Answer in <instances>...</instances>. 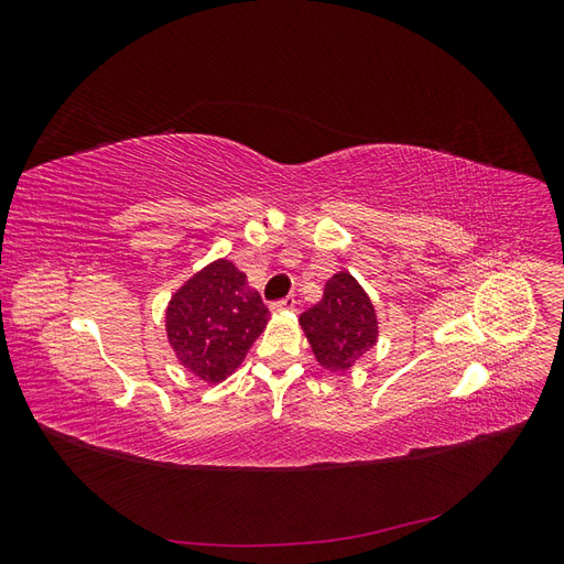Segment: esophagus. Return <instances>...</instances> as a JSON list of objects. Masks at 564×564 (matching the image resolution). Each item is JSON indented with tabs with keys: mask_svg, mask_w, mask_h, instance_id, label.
Returning <instances> with one entry per match:
<instances>
[{
	"mask_svg": "<svg viewBox=\"0 0 564 564\" xmlns=\"http://www.w3.org/2000/svg\"><path fill=\"white\" fill-rule=\"evenodd\" d=\"M294 308H296V299L294 296H286L282 301L270 303V311L272 313H286V311H294Z\"/></svg>",
	"mask_w": 564,
	"mask_h": 564,
	"instance_id": "esophagus-1",
	"label": "esophagus"
}]
</instances>
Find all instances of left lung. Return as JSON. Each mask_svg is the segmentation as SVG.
<instances>
[{
    "label": "left lung",
    "mask_w": 564,
    "mask_h": 564,
    "mask_svg": "<svg viewBox=\"0 0 564 564\" xmlns=\"http://www.w3.org/2000/svg\"><path fill=\"white\" fill-rule=\"evenodd\" d=\"M299 322L315 360L329 371H348L379 340L373 303L348 270L336 272L324 286L322 301Z\"/></svg>",
    "instance_id": "obj_1"
}]
</instances>
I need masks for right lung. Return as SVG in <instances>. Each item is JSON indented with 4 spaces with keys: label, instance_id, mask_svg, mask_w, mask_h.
Masks as SVG:
<instances>
[{
    "label": "right lung",
    "instance_id": "add662e5",
    "mask_svg": "<svg viewBox=\"0 0 564 564\" xmlns=\"http://www.w3.org/2000/svg\"><path fill=\"white\" fill-rule=\"evenodd\" d=\"M270 311L232 261L218 259L187 280L166 305V338L176 360L204 383L242 365Z\"/></svg>",
    "mask_w": 564,
    "mask_h": 564
}]
</instances>
